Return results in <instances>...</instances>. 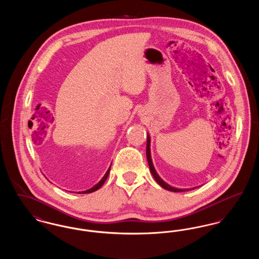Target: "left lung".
Returning <instances> with one entry per match:
<instances>
[{
	"instance_id": "left-lung-1",
	"label": "left lung",
	"mask_w": 259,
	"mask_h": 259,
	"mask_svg": "<svg viewBox=\"0 0 259 259\" xmlns=\"http://www.w3.org/2000/svg\"><path fill=\"white\" fill-rule=\"evenodd\" d=\"M147 158H148V166H149V170L151 172V175L153 176L154 180L156 181V183L158 185H160L161 187H163L164 189L166 190H169V191H172V192H183V191H188V190H191V189H194V188H197V187H193V188H186V189H183V188H177V187H172L170 185H168L167 183H165L160 177L159 175L156 172L154 166H153V163H152V159H151V154H150V137L148 135V140H147Z\"/></svg>"
}]
</instances>
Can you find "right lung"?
Returning <instances> with one entry per match:
<instances>
[{"mask_svg":"<svg viewBox=\"0 0 259 259\" xmlns=\"http://www.w3.org/2000/svg\"><path fill=\"white\" fill-rule=\"evenodd\" d=\"M111 166H110V168L108 169V171L106 172L105 174V176L102 178V180L99 182L97 185H94L93 187H91L90 189H87V190H84V191H79L78 193H80V194H85V193H91V192H94V191H96V190H98L99 188H101V186L105 184V182H106V180L108 179V176H109V174H110V170H111Z\"/></svg>","mask_w":259,"mask_h":259,"instance_id":"obj_1","label":"right lung"}]
</instances>
